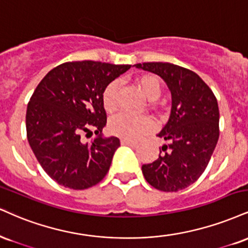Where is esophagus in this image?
I'll return each mask as SVG.
<instances>
[{"instance_id":"obj_1","label":"esophagus","mask_w":248,"mask_h":248,"mask_svg":"<svg viewBox=\"0 0 248 248\" xmlns=\"http://www.w3.org/2000/svg\"><path fill=\"white\" fill-rule=\"evenodd\" d=\"M121 144L122 145H136L137 142L132 141V140H128V139H122L121 140Z\"/></svg>"}]
</instances>
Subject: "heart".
<instances>
[{
	"instance_id": "obj_1",
	"label": "heart",
	"mask_w": 248,
	"mask_h": 248,
	"mask_svg": "<svg viewBox=\"0 0 248 248\" xmlns=\"http://www.w3.org/2000/svg\"><path fill=\"white\" fill-rule=\"evenodd\" d=\"M137 85L141 89L143 94L149 100H156L160 97L163 91L162 83L155 75H142L136 79ZM119 83L116 80L109 83L103 92V106L107 112H113L116 107V91ZM109 130L116 136L124 139L135 140L154 130L155 122L149 116H134L128 113H120L113 116L109 121Z\"/></svg>"
}]
</instances>
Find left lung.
Segmentation results:
<instances>
[{"label": "left lung", "mask_w": 248, "mask_h": 248, "mask_svg": "<svg viewBox=\"0 0 248 248\" xmlns=\"http://www.w3.org/2000/svg\"><path fill=\"white\" fill-rule=\"evenodd\" d=\"M135 67L162 77L172 95L170 119L157 135L169 144L154 163L142 165L143 175L163 192L187 188L204 172L218 141L216 97L198 74L180 65L145 62Z\"/></svg>", "instance_id": "left-lung-1"}]
</instances>
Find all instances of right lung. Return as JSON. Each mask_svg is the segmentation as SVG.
<instances>
[{"instance_id": "obj_1", "label": "right lung", "mask_w": 248, "mask_h": 248, "mask_svg": "<svg viewBox=\"0 0 248 248\" xmlns=\"http://www.w3.org/2000/svg\"><path fill=\"white\" fill-rule=\"evenodd\" d=\"M130 64L65 62L41 79L28 104L26 134L45 172L61 186L86 189L108 172L118 137H103L106 112L103 92ZM97 137L84 143L81 136Z\"/></svg>"}]
</instances>
